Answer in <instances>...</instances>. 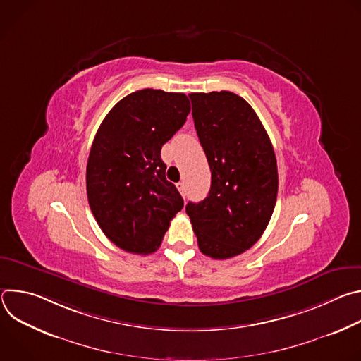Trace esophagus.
<instances>
[{
    "label": "esophagus",
    "mask_w": 361,
    "mask_h": 361,
    "mask_svg": "<svg viewBox=\"0 0 361 361\" xmlns=\"http://www.w3.org/2000/svg\"><path fill=\"white\" fill-rule=\"evenodd\" d=\"M177 188H178L180 194L184 197L185 195V185H184V183H177Z\"/></svg>",
    "instance_id": "1"
}]
</instances>
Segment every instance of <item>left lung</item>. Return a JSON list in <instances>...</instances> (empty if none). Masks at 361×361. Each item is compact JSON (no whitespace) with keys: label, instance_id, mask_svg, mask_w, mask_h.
<instances>
[{"label":"left lung","instance_id":"left-lung-1","mask_svg":"<svg viewBox=\"0 0 361 361\" xmlns=\"http://www.w3.org/2000/svg\"><path fill=\"white\" fill-rule=\"evenodd\" d=\"M192 118L212 171V188L188 214L200 251L226 260L264 233L277 200L273 144L255 111L230 91L191 92Z\"/></svg>","mask_w":361,"mask_h":361}]
</instances>
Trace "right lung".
I'll return each instance as SVG.
<instances>
[{"mask_svg":"<svg viewBox=\"0 0 361 361\" xmlns=\"http://www.w3.org/2000/svg\"><path fill=\"white\" fill-rule=\"evenodd\" d=\"M191 110L181 92L128 94L102 120L87 163L90 209L107 238L134 252L156 251L184 201L166 178L161 147Z\"/></svg>","mask_w":361,"mask_h":361,"instance_id":"right-lung-1","label":"right lung"}]
</instances>
